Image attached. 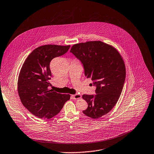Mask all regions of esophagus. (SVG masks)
<instances>
[{"mask_svg":"<svg viewBox=\"0 0 154 154\" xmlns=\"http://www.w3.org/2000/svg\"><path fill=\"white\" fill-rule=\"evenodd\" d=\"M72 97L74 99H78L81 98V95L79 94H75L72 95Z\"/></svg>","mask_w":154,"mask_h":154,"instance_id":"34e87169","label":"esophagus"}]
</instances>
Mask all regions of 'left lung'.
Segmentation results:
<instances>
[{
    "label": "left lung",
    "instance_id": "1",
    "mask_svg": "<svg viewBox=\"0 0 154 154\" xmlns=\"http://www.w3.org/2000/svg\"><path fill=\"white\" fill-rule=\"evenodd\" d=\"M72 53L82 64L84 74L96 86V94H83L88 107L83 113L94 119L109 112L122 91L126 77L124 61L112 46L100 41L74 45Z\"/></svg>",
    "mask_w": 154,
    "mask_h": 154
}]
</instances>
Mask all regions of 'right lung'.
I'll return each instance as SVG.
<instances>
[{"label": "right lung", "instance_id": "obj_1", "mask_svg": "<svg viewBox=\"0 0 154 154\" xmlns=\"http://www.w3.org/2000/svg\"><path fill=\"white\" fill-rule=\"evenodd\" d=\"M70 46L45 45L34 49L25 61L18 79V93L22 104L34 116L51 119L57 115L70 94L49 90L52 73L50 63L65 54Z\"/></svg>", "mask_w": 154, "mask_h": 154}]
</instances>
